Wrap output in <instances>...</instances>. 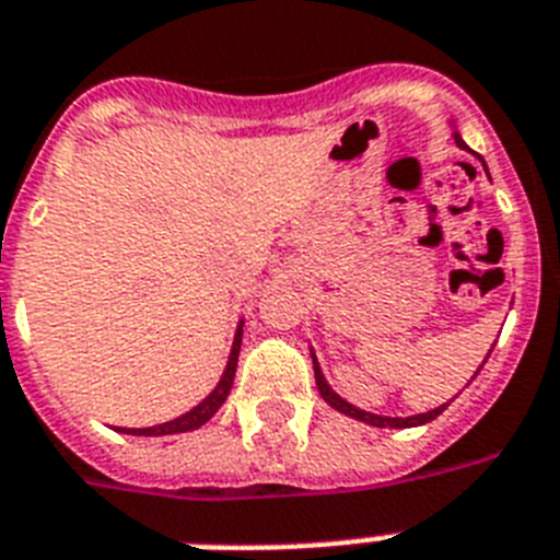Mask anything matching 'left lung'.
<instances>
[{"instance_id": "obj_1", "label": "left lung", "mask_w": 560, "mask_h": 560, "mask_svg": "<svg viewBox=\"0 0 560 560\" xmlns=\"http://www.w3.org/2000/svg\"><path fill=\"white\" fill-rule=\"evenodd\" d=\"M454 140H457V147H460V149H469L460 140V135H454ZM483 166H486V163H483ZM313 374H316V388H319V394L325 397L327 406L336 408V411L348 413V417H353V420H362V422H368V425H376V429H411V425H422V422H431L434 417H440V413L445 411V406H448V402H445V406L434 408V411L413 413V417H380V413H368V411H362V408L351 406V402H345V399L339 397V394H336V390L325 383V376H322L316 357H313Z\"/></svg>"}]
</instances>
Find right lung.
Listing matches in <instances>:
<instances>
[{
    "label": "right lung",
    "instance_id": "add662e5",
    "mask_svg": "<svg viewBox=\"0 0 560 560\" xmlns=\"http://www.w3.org/2000/svg\"><path fill=\"white\" fill-rule=\"evenodd\" d=\"M238 351H241V327H238V334H235L233 353H230L224 376H221V383L215 385V390L203 399L201 406H195L192 411H186L184 417L163 422V425H152V429H120V431H126V434H140V438H163V434H180V431L201 429L203 422L212 420V413L224 406V399L230 397V388H233V380H235V365H238Z\"/></svg>",
    "mask_w": 560,
    "mask_h": 560
}]
</instances>
